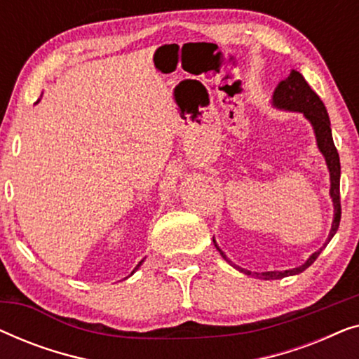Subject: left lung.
<instances>
[{"label": "left lung", "mask_w": 359, "mask_h": 359, "mask_svg": "<svg viewBox=\"0 0 359 359\" xmlns=\"http://www.w3.org/2000/svg\"><path fill=\"white\" fill-rule=\"evenodd\" d=\"M273 106L276 109L281 111H289V112H302L304 117L311 122L313 134H316L317 147L320 150V154L325 158L328 173H330V198L333 203V220H332V229L330 233H328L327 242L323 243L320 250H317L316 253H312L311 257L307 258V262L301 264V266L286 269V271H264V273H252L248 269L242 266H237V264L230 262L222 250L219 248L217 242L214 240L215 248L219 250V253L222 255L225 262L232 264L233 268H237L240 273H245L247 276H257L258 279H281L286 276H294V274L302 273L304 269H307L311 264L316 262L318 255L322 253V250L327 247V243L333 238V235L337 233L338 225H340L341 219V205H340V156H338V151L335 149V144H333L332 137V129H330V119H328V112L325 109V104H323L320 97L316 91L312 90L311 86L307 85V81L304 80V76L297 70H291L287 78H284L283 81H279L276 90L273 93Z\"/></svg>", "instance_id": "left-lung-1"}]
</instances>
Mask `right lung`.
I'll use <instances>...</instances> for the list:
<instances>
[{
	"label": "right lung",
	"mask_w": 359,
	"mask_h": 359,
	"mask_svg": "<svg viewBox=\"0 0 359 359\" xmlns=\"http://www.w3.org/2000/svg\"><path fill=\"white\" fill-rule=\"evenodd\" d=\"M142 263H144V259H142V262H140V263H139V264H137V266H135V268H134V271H132V273H130V274H134V273H135V271H137V269H139V268H140V264H142Z\"/></svg>",
	"instance_id": "obj_1"
}]
</instances>
